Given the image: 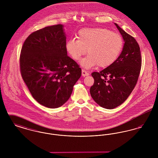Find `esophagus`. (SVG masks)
Segmentation results:
<instances>
[{"instance_id": "1", "label": "esophagus", "mask_w": 158, "mask_h": 158, "mask_svg": "<svg viewBox=\"0 0 158 158\" xmlns=\"http://www.w3.org/2000/svg\"><path fill=\"white\" fill-rule=\"evenodd\" d=\"M82 76H83V77H85V76L89 75V73H88L86 70L82 69Z\"/></svg>"}]
</instances>
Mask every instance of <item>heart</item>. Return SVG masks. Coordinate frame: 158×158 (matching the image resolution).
Returning a JSON list of instances; mask_svg holds the SVG:
<instances>
[{"label":"heart","instance_id":"heart-1","mask_svg":"<svg viewBox=\"0 0 158 158\" xmlns=\"http://www.w3.org/2000/svg\"><path fill=\"white\" fill-rule=\"evenodd\" d=\"M77 38L69 40L66 48L76 61L81 60L88 50L89 54L81 61L86 69L98 65L101 68L110 66L118 59L124 46L120 34L105 28H84L79 31Z\"/></svg>","mask_w":158,"mask_h":158}]
</instances>
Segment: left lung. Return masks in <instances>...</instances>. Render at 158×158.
Returning a JSON list of instances; mask_svg holds the SVG:
<instances>
[{"instance_id":"left-lung-1","label":"left lung","mask_w":158,"mask_h":158,"mask_svg":"<svg viewBox=\"0 0 158 158\" xmlns=\"http://www.w3.org/2000/svg\"><path fill=\"white\" fill-rule=\"evenodd\" d=\"M115 25L125 41L123 51L112 65L91 74L94 79L91 97L106 109H114L127 99L135 87L142 66L140 47L135 38Z\"/></svg>"}]
</instances>
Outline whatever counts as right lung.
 I'll return each mask as SVG.
<instances>
[{
  "instance_id": "right-lung-1",
  "label": "right lung",
  "mask_w": 158,
  "mask_h": 158,
  "mask_svg": "<svg viewBox=\"0 0 158 158\" xmlns=\"http://www.w3.org/2000/svg\"><path fill=\"white\" fill-rule=\"evenodd\" d=\"M61 24L36 31L27 38L19 58L23 80L41 105L56 108L70 98L82 70L67 55Z\"/></svg>"
}]
</instances>
